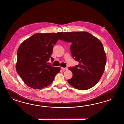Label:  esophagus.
<instances>
[{
    "label": "esophagus",
    "mask_w": 124,
    "mask_h": 124,
    "mask_svg": "<svg viewBox=\"0 0 124 124\" xmlns=\"http://www.w3.org/2000/svg\"><path fill=\"white\" fill-rule=\"evenodd\" d=\"M63 71H65V70H67L68 68H62L61 67V68Z\"/></svg>",
    "instance_id": "34e87169"
}]
</instances>
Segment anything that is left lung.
Listing matches in <instances>:
<instances>
[{"label": "left lung", "instance_id": "8db88e82", "mask_svg": "<svg viewBox=\"0 0 124 124\" xmlns=\"http://www.w3.org/2000/svg\"><path fill=\"white\" fill-rule=\"evenodd\" d=\"M60 39L71 43L72 56L79 63L69 68L73 76L67 80L68 83L79 90H87L94 86L101 78L106 62L101 42L87 32H63Z\"/></svg>", "mask_w": 124, "mask_h": 124}]
</instances>
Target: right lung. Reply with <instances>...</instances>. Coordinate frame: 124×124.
Here are the masks:
<instances>
[{"mask_svg":"<svg viewBox=\"0 0 124 124\" xmlns=\"http://www.w3.org/2000/svg\"><path fill=\"white\" fill-rule=\"evenodd\" d=\"M63 32L38 33L24 40L17 51L16 70L23 82L34 89L49 86L60 67L47 64L51 58L54 45L56 44Z\"/></svg>","mask_w":124,"mask_h":124,"instance_id":"right-lung-1","label":"right lung"}]
</instances>
